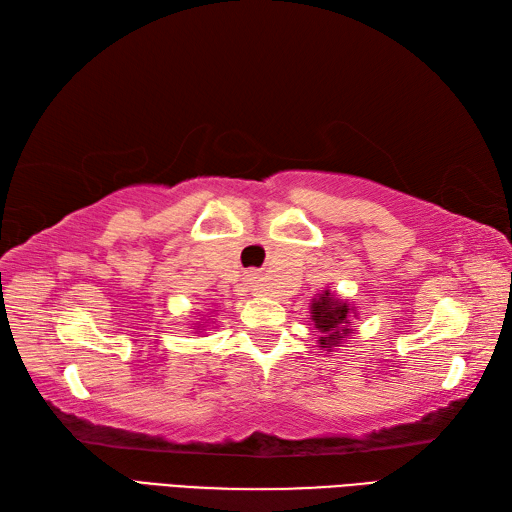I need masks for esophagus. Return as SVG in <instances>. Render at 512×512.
<instances>
[{
  "mask_svg": "<svg viewBox=\"0 0 512 512\" xmlns=\"http://www.w3.org/2000/svg\"><path fill=\"white\" fill-rule=\"evenodd\" d=\"M247 282H249V284H256V282H258V276H256V273H249V276H247Z\"/></svg>",
  "mask_w": 512,
  "mask_h": 512,
  "instance_id": "1",
  "label": "esophagus"
}]
</instances>
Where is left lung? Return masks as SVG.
<instances>
[{
	"mask_svg": "<svg viewBox=\"0 0 512 512\" xmlns=\"http://www.w3.org/2000/svg\"><path fill=\"white\" fill-rule=\"evenodd\" d=\"M352 317H356L354 308L343 302V299L323 291L310 304V319L315 328L323 334L319 339V347H336L343 339L352 334Z\"/></svg>",
	"mask_w": 512,
	"mask_h": 512,
	"instance_id": "1",
	"label": "left lung"
}]
</instances>
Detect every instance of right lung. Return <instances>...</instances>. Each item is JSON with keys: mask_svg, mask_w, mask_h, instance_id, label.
Segmentation results:
<instances>
[{"mask_svg": "<svg viewBox=\"0 0 512 512\" xmlns=\"http://www.w3.org/2000/svg\"><path fill=\"white\" fill-rule=\"evenodd\" d=\"M197 326H199V328H202V323H197Z\"/></svg>", "mask_w": 512, "mask_h": 512, "instance_id": "1", "label": "right lung"}]
</instances>
